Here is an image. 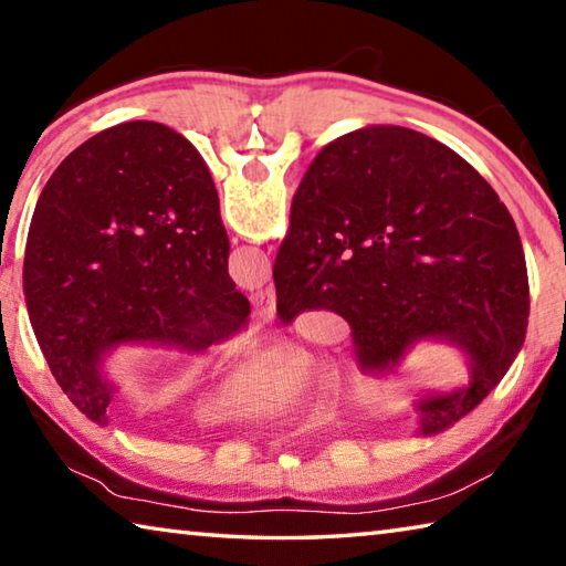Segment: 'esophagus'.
Returning a JSON list of instances; mask_svg holds the SVG:
<instances>
[{
    "label": "esophagus",
    "instance_id": "obj_1",
    "mask_svg": "<svg viewBox=\"0 0 566 566\" xmlns=\"http://www.w3.org/2000/svg\"><path fill=\"white\" fill-rule=\"evenodd\" d=\"M252 306H254V314L260 319H272L274 317V306H276V294H274V286L266 284L264 290H256L252 296Z\"/></svg>",
    "mask_w": 566,
    "mask_h": 566
}]
</instances>
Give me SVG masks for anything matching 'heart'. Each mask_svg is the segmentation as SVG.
Returning <instances> with one entry per match:
<instances>
[{
    "instance_id": "1",
    "label": "heart",
    "mask_w": 566,
    "mask_h": 566,
    "mask_svg": "<svg viewBox=\"0 0 566 566\" xmlns=\"http://www.w3.org/2000/svg\"><path fill=\"white\" fill-rule=\"evenodd\" d=\"M306 385V364L290 352H266L239 364L219 381L197 417L205 424L280 415L300 399Z\"/></svg>"
}]
</instances>
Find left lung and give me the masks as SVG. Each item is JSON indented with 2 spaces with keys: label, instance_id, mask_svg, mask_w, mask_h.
Returning <instances> with one entry per match:
<instances>
[{
  "label": "left lung",
  "instance_id": "1",
  "mask_svg": "<svg viewBox=\"0 0 566 566\" xmlns=\"http://www.w3.org/2000/svg\"><path fill=\"white\" fill-rule=\"evenodd\" d=\"M229 239L199 151L157 122L76 147L46 181L24 252L34 337L74 407L107 424L99 364L119 344L202 352L247 327Z\"/></svg>",
  "mask_w": 566,
  "mask_h": 566
}]
</instances>
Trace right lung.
Returning <instances> with one entry per match:
<instances>
[{
    "mask_svg": "<svg viewBox=\"0 0 566 566\" xmlns=\"http://www.w3.org/2000/svg\"><path fill=\"white\" fill-rule=\"evenodd\" d=\"M272 276L276 317L339 314L364 371L395 367L419 339L467 354L472 385L417 405L424 437L490 395L526 337L530 280L512 214L472 165L415 129L364 127L319 151Z\"/></svg>",
    "mask_w": 566,
    "mask_h": 566,
    "instance_id": "add662e5",
    "label": "right lung"
}]
</instances>
